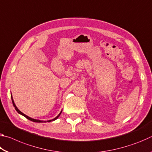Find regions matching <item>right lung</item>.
I'll return each mask as SVG.
<instances>
[{
	"label": "right lung",
	"mask_w": 152,
	"mask_h": 152,
	"mask_svg": "<svg viewBox=\"0 0 152 152\" xmlns=\"http://www.w3.org/2000/svg\"><path fill=\"white\" fill-rule=\"evenodd\" d=\"M11 99H12V104H13V106H14V107H15V110H17V113H19L20 115H23V116H24L25 117H26L27 119H29V120H30V121H31L35 122V123H43V122L44 123V122H51V121H53L56 120V119H58V118L59 117H60V114H61V112H62V110H61V112L60 113V114H59L57 117H55L54 119H51V120H49V121H42V120H39V119H32V118H31V117H28L27 115H25L24 113H23L21 111H20V110H19V109H18V108L17 107L16 105H15V104L14 101H13V99H12V95H11Z\"/></svg>",
	"instance_id": "1"
}]
</instances>
